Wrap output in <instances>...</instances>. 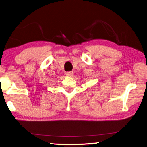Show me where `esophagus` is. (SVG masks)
<instances>
[{"label": "esophagus", "instance_id": "esophagus-1", "mask_svg": "<svg viewBox=\"0 0 147 147\" xmlns=\"http://www.w3.org/2000/svg\"><path fill=\"white\" fill-rule=\"evenodd\" d=\"M73 74H74L73 71H67V72H66V75L68 76H73Z\"/></svg>", "mask_w": 147, "mask_h": 147}]
</instances>
